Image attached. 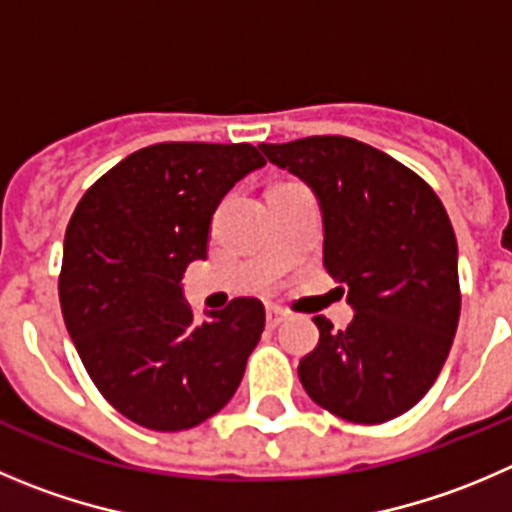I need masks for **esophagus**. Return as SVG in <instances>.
Listing matches in <instances>:
<instances>
[{
	"instance_id": "esophagus-1",
	"label": "esophagus",
	"mask_w": 512,
	"mask_h": 512,
	"mask_svg": "<svg viewBox=\"0 0 512 512\" xmlns=\"http://www.w3.org/2000/svg\"><path fill=\"white\" fill-rule=\"evenodd\" d=\"M286 311L281 309V306H269V309H266V321H269V326H279L281 321H286Z\"/></svg>"
}]
</instances>
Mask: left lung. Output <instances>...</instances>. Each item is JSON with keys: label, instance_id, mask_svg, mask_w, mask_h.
Masks as SVG:
<instances>
[{"label": "left lung", "instance_id": "8db88e82", "mask_svg": "<svg viewBox=\"0 0 512 512\" xmlns=\"http://www.w3.org/2000/svg\"><path fill=\"white\" fill-rule=\"evenodd\" d=\"M259 148L319 201L324 269L354 309L342 332L314 316L319 344L299 364L306 394L359 425L405 415L435 384L460 319L457 241L445 206L420 175L354 138Z\"/></svg>", "mask_w": 512, "mask_h": 512}]
</instances>
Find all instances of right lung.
<instances>
[{
  "label": "right lung",
  "instance_id": "1",
  "mask_svg": "<svg viewBox=\"0 0 512 512\" xmlns=\"http://www.w3.org/2000/svg\"><path fill=\"white\" fill-rule=\"evenodd\" d=\"M264 165L248 143L148 145L72 213L60 274L67 332L102 397L148 430H191L216 415L259 344V299L196 321L180 281L206 261L221 198Z\"/></svg>",
  "mask_w": 512,
  "mask_h": 512
}]
</instances>
